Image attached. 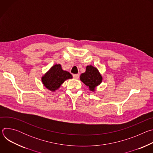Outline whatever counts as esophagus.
Segmentation results:
<instances>
[{"mask_svg": "<svg viewBox=\"0 0 153 153\" xmlns=\"http://www.w3.org/2000/svg\"><path fill=\"white\" fill-rule=\"evenodd\" d=\"M79 75L78 74H73V78L74 79H79Z\"/></svg>", "mask_w": 153, "mask_h": 153, "instance_id": "34e87169", "label": "esophagus"}]
</instances>
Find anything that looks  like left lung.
Wrapping results in <instances>:
<instances>
[{"label": "left lung", "mask_w": 153, "mask_h": 153, "mask_svg": "<svg viewBox=\"0 0 153 153\" xmlns=\"http://www.w3.org/2000/svg\"><path fill=\"white\" fill-rule=\"evenodd\" d=\"M80 79L84 84L88 86L89 90L92 91H95L96 87L102 82V77L99 71L92 65L86 67L85 72L81 74Z\"/></svg>", "instance_id": "left-lung-1"}]
</instances>
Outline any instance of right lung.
Returning a JSON list of instances; mask_svg holds the SVG:
<instances>
[{"instance_id":"add662e5","label":"right lung","mask_w":153,"mask_h":153,"mask_svg":"<svg viewBox=\"0 0 153 153\" xmlns=\"http://www.w3.org/2000/svg\"><path fill=\"white\" fill-rule=\"evenodd\" d=\"M72 78V75L63 70L60 64H56L42 77V82L48 90L54 91L60 88L65 80Z\"/></svg>"}]
</instances>
